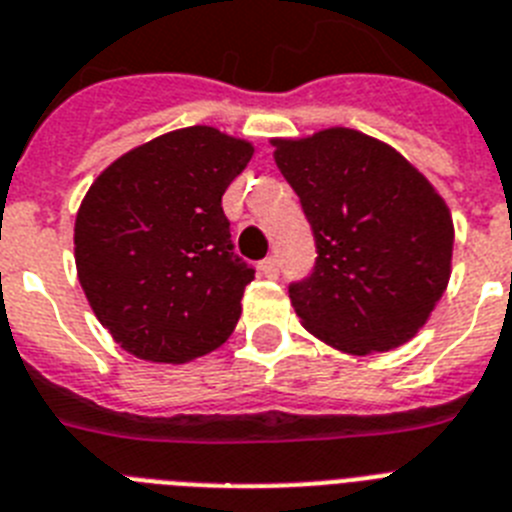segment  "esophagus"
<instances>
[{"label": "esophagus", "instance_id": "obj_1", "mask_svg": "<svg viewBox=\"0 0 512 512\" xmlns=\"http://www.w3.org/2000/svg\"><path fill=\"white\" fill-rule=\"evenodd\" d=\"M260 270H263L265 278H278V260L276 257H265L263 263H260Z\"/></svg>", "mask_w": 512, "mask_h": 512}]
</instances>
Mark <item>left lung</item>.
I'll return each instance as SVG.
<instances>
[{
    "label": "left lung",
    "mask_w": 512,
    "mask_h": 512,
    "mask_svg": "<svg viewBox=\"0 0 512 512\" xmlns=\"http://www.w3.org/2000/svg\"><path fill=\"white\" fill-rule=\"evenodd\" d=\"M273 145L315 234V268L289 286L304 328L356 356L411 341L450 278L445 200L401 153L356 130Z\"/></svg>",
    "instance_id": "8db88e82"
}]
</instances>
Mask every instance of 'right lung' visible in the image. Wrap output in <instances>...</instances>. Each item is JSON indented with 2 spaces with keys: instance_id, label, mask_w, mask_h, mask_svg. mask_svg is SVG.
<instances>
[{
  "instance_id": "obj_1",
  "label": "right lung",
  "mask_w": 512,
  "mask_h": 512,
  "mask_svg": "<svg viewBox=\"0 0 512 512\" xmlns=\"http://www.w3.org/2000/svg\"><path fill=\"white\" fill-rule=\"evenodd\" d=\"M247 140L187 127L124 153L90 184L75 221L77 278L124 351L184 364L218 349L255 268L234 252L221 197Z\"/></svg>"
}]
</instances>
